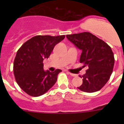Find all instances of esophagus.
I'll return each mask as SVG.
<instances>
[{"mask_svg": "<svg viewBox=\"0 0 124 124\" xmlns=\"http://www.w3.org/2000/svg\"><path fill=\"white\" fill-rule=\"evenodd\" d=\"M67 74H70V76H72V77H76V74H72V73H71V72H68V71H67Z\"/></svg>", "mask_w": 124, "mask_h": 124, "instance_id": "obj_1", "label": "esophagus"}]
</instances>
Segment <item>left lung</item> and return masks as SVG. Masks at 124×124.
<instances>
[{"label":"left lung","instance_id":"1","mask_svg":"<svg viewBox=\"0 0 124 124\" xmlns=\"http://www.w3.org/2000/svg\"><path fill=\"white\" fill-rule=\"evenodd\" d=\"M66 37L82 51L80 62L83 63V67H88L82 77L83 83L78 89L90 93L100 90L113 72L115 58L111 47L89 32L67 35Z\"/></svg>","mask_w":124,"mask_h":124}]
</instances>
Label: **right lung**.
<instances>
[{
    "label": "right lung",
    "instance_id": "obj_1",
    "mask_svg": "<svg viewBox=\"0 0 124 124\" xmlns=\"http://www.w3.org/2000/svg\"><path fill=\"white\" fill-rule=\"evenodd\" d=\"M64 38L65 35H37L25 42L18 50L14 61V74L17 84L26 93L39 97L55 84L62 70L45 71L43 61Z\"/></svg>",
    "mask_w": 124,
    "mask_h": 124
}]
</instances>
